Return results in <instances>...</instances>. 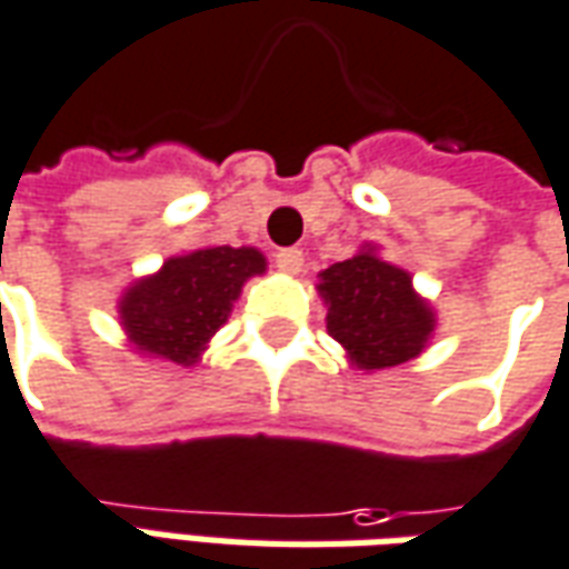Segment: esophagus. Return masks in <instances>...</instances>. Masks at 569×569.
I'll return each mask as SVG.
<instances>
[{
  "mask_svg": "<svg viewBox=\"0 0 569 569\" xmlns=\"http://www.w3.org/2000/svg\"><path fill=\"white\" fill-rule=\"evenodd\" d=\"M273 261H277V268L283 273H298L301 271V264H305V252H301V249H280V252L273 256Z\"/></svg>",
  "mask_w": 569,
  "mask_h": 569,
  "instance_id": "34e87169",
  "label": "esophagus"
}]
</instances>
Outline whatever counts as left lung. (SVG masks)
I'll list each match as a JSON object with an SVG mask.
<instances>
[{
  "label": "left lung",
  "mask_w": 569,
  "mask_h": 569,
  "mask_svg": "<svg viewBox=\"0 0 569 569\" xmlns=\"http://www.w3.org/2000/svg\"><path fill=\"white\" fill-rule=\"evenodd\" d=\"M326 329L357 369L400 367L425 351L435 332V311L416 296L412 277L381 261L367 246L320 273Z\"/></svg>",
  "instance_id": "obj_1"
}]
</instances>
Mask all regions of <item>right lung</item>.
Wrapping results in <instances>:
<instances>
[{"label":"right lung","instance_id":"add662e5","mask_svg":"<svg viewBox=\"0 0 569 569\" xmlns=\"http://www.w3.org/2000/svg\"><path fill=\"white\" fill-rule=\"evenodd\" d=\"M264 268L252 246H209L169 258L119 298L122 329L141 353L190 367L224 326L246 280Z\"/></svg>","mask_w":569,"mask_h":569}]
</instances>
